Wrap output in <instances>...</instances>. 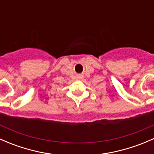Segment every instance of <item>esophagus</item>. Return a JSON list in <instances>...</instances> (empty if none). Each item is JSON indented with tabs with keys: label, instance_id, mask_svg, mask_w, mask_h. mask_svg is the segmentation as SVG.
<instances>
[{
	"label": "esophagus",
	"instance_id": "1",
	"mask_svg": "<svg viewBox=\"0 0 154 154\" xmlns=\"http://www.w3.org/2000/svg\"><path fill=\"white\" fill-rule=\"evenodd\" d=\"M78 78H82V77H81V76H79V77H78Z\"/></svg>",
	"mask_w": 154,
	"mask_h": 154
}]
</instances>
